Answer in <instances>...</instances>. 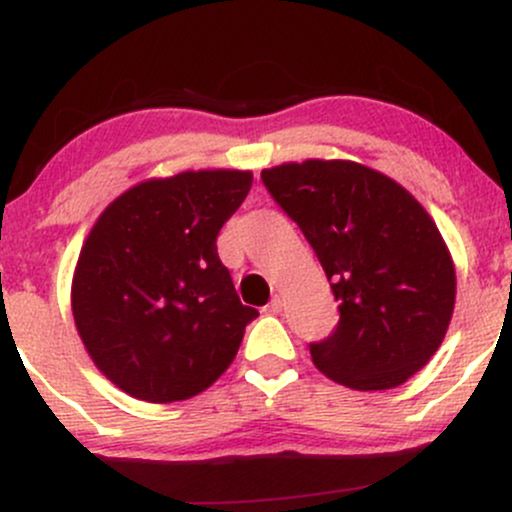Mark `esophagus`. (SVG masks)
<instances>
[{"mask_svg":"<svg viewBox=\"0 0 512 512\" xmlns=\"http://www.w3.org/2000/svg\"><path fill=\"white\" fill-rule=\"evenodd\" d=\"M281 308H284V301H281V296H274L269 305H264V313L267 315H279Z\"/></svg>","mask_w":512,"mask_h":512,"instance_id":"1","label":"esophagus"}]
</instances>
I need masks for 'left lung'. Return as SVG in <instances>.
<instances>
[{"label": "left lung", "instance_id": "obj_1", "mask_svg": "<svg viewBox=\"0 0 512 512\" xmlns=\"http://www.w3.org/2000/svg\"><path fill=\"white\" fill-rule=\"evenodd\" d=\"M262 182L303 231L339 301L310 344L317 370L351 390H390L431 361L455 308V264L411 192L354 161L281 163Z\"/></svg>", "mask_w": 512, "mask_h": 512}]
</instances>
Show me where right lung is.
I'll list each match as a JSON object with an SVG mask.
<instances>
[{
    "instance_id": "right-lung-1",
    "label": "right lung",
    "mask_w": 512,
    "mask_h": 512,
    "mask_svg": "<svg viewBox=\"0 0 512 512\" xmlns=\"http://www.w3.org/2000/svg\"><path fill=\"white\" fill-rule=\"evenodd\" d=\"M250 170H185L137 182L105 207L79 252L72 315L110 383L144 402L190 399L226 373L257 310L216 252Z\"/></svg>"
}]
</instances>
